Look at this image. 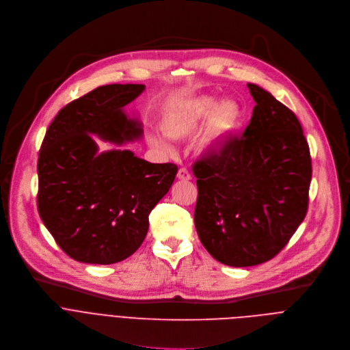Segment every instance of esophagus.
<instances>
[{
  "mask_svg": "<svg viewBox=\"0 0 350 350\" xmlns=\"http://www.w3.org/2000/svg\"><path fill=\"white\" fill-rule=\"evenodd\" d=\"M178 179H180V180H190L191 175H190V172L186 168H180L178 171Z\"/></svg>",
  "mask_w": 350,
  "mask_h": 350,
  "instance_id": "obj_1",
  "label": "esophagus"
}]
</instances>
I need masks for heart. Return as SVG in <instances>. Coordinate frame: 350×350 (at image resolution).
I'll use <instances>...</instances> for the list:
<instances>
[{
	"label": "heart",
	"instance_id": "obj_1",
	"mask_svg": "<svg viewBox=\"0 0 350 350\" xmlns=\"http://www.w3.org/2000/svg\"><path fill=\"white\" fill-rule=\"evenodd\" d=\"M206 118L208 120L197 139V149L202 153H218L241 120L240 106L233 100H222L217 106L215 98L198 96L168 106L161 116V129L171 139H187L200 129ZM149 139L156 148L171 149L167 139L159 133H152Z\"/></svg>",
	"mask_w": 350,
	"mask_h": 350
}]
</instances>
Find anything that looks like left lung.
I'll use <instances>...</instances> for the list:
<instances>
[{"label":"left lung","instance_id":"8db88e82","mask_svg":"<svg viewBox=\"0 0 350 350\" xmlns=\"http://www.w3.org/2000/svg\"><path fill=\"white\" fill-rule=\"evenodd\" d=\"M256 106L241 137L193 164L194 225L218 262L245 267L270 260L306 217L312 159L293 110L247 84Z\"/></svg>","mask_w":350,"mask_h":350}]
</instances>
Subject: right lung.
<instances>
[{"instance_id": "add662e5", "label": "right lung", "mask_w": 350, "mask_h": 350, "mask_svg": "<svg viewBox=\"0 0 350 350\" xmlns=\"http://www.w3.org/2000/svg\"><path fill=\"white\" fill-rule=\"evenodd\" d=\"M144 90L98 87L59 110L46 129L37 163V208L56 244L75 260L110 265L131 256L176 176V164H152L129 150L96 154L90 133L117 144L141 136L122 107Z\"/></svg>"}]
</instances>
